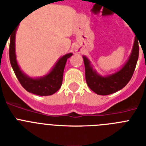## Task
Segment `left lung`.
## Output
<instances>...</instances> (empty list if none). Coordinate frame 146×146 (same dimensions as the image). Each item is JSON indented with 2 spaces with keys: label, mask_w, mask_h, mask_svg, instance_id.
<instances>
[{
  "label": "left lung",
  "mask_w": 146,
  "mask_h": 146,
  "mask_svg": "<svg viewBox=\"0 0 146 146\" xmlns=\"http://www.w3.org/2000/svg\"><path fill=\"white\" fill-rule=\"evenodd\" d=\"M139 41L135 38L132 53L128 61L121 70L108 76L102 77L93 69L89 59L83 56L85 66V78L88 87L98 95H109L118 91L127 84L136 68L139 57Z\"/></svg>",
  "instance_id": "left-lung-1"
}]
</instances>
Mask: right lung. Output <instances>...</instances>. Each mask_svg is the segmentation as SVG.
<instances>
[{
    "label": "right lung",
    "instance_id": "1",
    "mask_svg": "<svg viewBox=\"0 0 146 146\" xmlns=\"http://www.w3.org/2000/svg\"><path fill=\"white\" fill-rule=\"evenodd\" d=\"M16 29L10 37L9 56L11 66L21 85L27 91L38 96H50L58 91L62 84L63 72L66 61L72 53H68L58 60L50 72L40 78H31L21 71L15 53V37Z\"/></svg>",
    "mask_w": 146,
    "mask_h": 146
}]
</instances>
